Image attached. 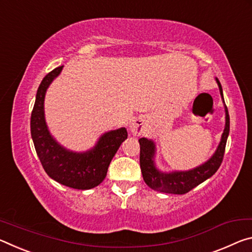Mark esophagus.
I'll return each mask as SVG.
<instances>
[{
    "instance_id": "1",
    "label": "esophagus",
    "mask_w": 252,
    "mask_h": 252,
    "mask_svg": "<svg viewBox=\"0 0 252 252\" xmlns=\"http://www.w3.org/2000/svg\"><path fill=\"white\" fill-rule=\"evenodd\" d=\"M130 131L133 133L134 135H141V133L143 131L144 128V119L143 118H135L133 122H131L130 126Z\"/></svg>"
}]
</instances>
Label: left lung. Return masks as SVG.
Masks as SVG:
<instances>
[{
    "label": "left lung",
    "instance_id": "obj_1",
    "mask_svg": "<svg viewBox=\"0 0 252 252\" xmlns=\"http://www.w3.org/2000/svg\"><path fill=\"white\" fill-rule=\"evenodd\" d=\"M219 85L221 96L223 98L222 87L220 81L217 79ZM224 100V99H223ZM230 130V117L228 108L225 106V127L222 134L221 142L218 146V150L214 155L210 158L207 163L201 166L194 168V170L187 172H173V173H162L156 170L153 156L155 152L154 143L148 141L147 138L138 139L139 146H141V154H139V164H141V171L143 179L145 183L151 189L155 191L172 193V194H185L194 189L197 185L204 182L209 177H211L214 173L218 171L220 165L223 160L226 139H228Z\"/></svg>",
    "mask_w": 252,
    "mask_h": 252
}]
</instances>
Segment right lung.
Segmentation results:
<instances>
[{
	"label": "right lung",
	"instance_id": "add662e5",
	"mask_svg": "<svg viewBox=\"0 0 252 252\" xmlns=\"http://www.w3.org/2000/svg\"><path fill=\"white\" fill-rule=\"evenodd\" d=\"M63 67L53 69L41 81L31 114V136L42 167L51 179L65 187L89 189L105 180L111 159L127 138V130L119 128L104 134L94 150L87 153H72L61 147L45 125L43 101L49 85Z\"/></svg>",
	"mask_w": 252,
	"mask_h": 252
}]
</instances>
